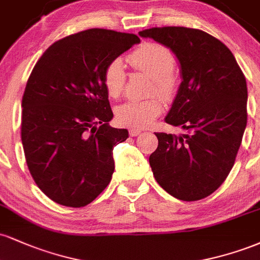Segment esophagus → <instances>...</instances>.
Wrapping results in <instances>:
<instances>
[{
  "label": "esophagus",
  "instance_id": "esophagus-1",
  "mask_svg": "<svg viewBox=\"0 0 260 260\" xmlns=\"http://www.w3.org/2000/svg\"><path fill=\"white\" fill-rule=\"evenodd\" d=\"M140 133H142V131L137 129V128H131V129H129V136L131 137H137V136H139Z\"/></svg>",
  "mask_w": 260,
  "mask_h": 260
}]
</instances>
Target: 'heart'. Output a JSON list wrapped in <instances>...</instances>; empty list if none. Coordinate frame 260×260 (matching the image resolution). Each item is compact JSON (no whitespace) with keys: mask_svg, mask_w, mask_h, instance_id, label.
Here are the masks:
<instances>
[{"mask_svg":"<svg viewBox=\"0 0 260 260\" xmlns=\"http://www.w3.org/2000/svg\"><path fill=\"white\" fill-rule=\"evenodd\" d=\"M129 61L137 70L153 78V90L169 99L176 89L174 55L159 44H144L129 55ZM104 86L110 98L117 99L126 83V72L122 59L115 58L104 71ZM162 104L159 98L147 100H129L116 109V118L121 124L132 128H145L160 115Z\"/></svg>","mask_w":260,"mask_h":260,"instance_id":"obj_1","label":"heart"}]
</instances>
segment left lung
I'll list each match as a JSON object with an SVG mask.
<instances>
[{"mask_svg": "<svg viewBox=\"0 0 260 260\" xmlns=\"http://www.w3.org/2000/svg\"><path fill=\"white\" fill-rule=\"evenodd\" d=\"M172 51L182 82L166 123L186 131L155 133L149 156L155 180L180 201H199L222 184L247 126V83L236 58L216 38L198 29L164 26L139 31Z\"/></svg>", "mask_w": 260, "mask_h": 260, "instance_id": "8db88e82", "label": "left lung"}]
</instances>
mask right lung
<instances>
[{
  "mask_svg": "<svg viewBox=\"0 0 260 260\" xmlns=\"http://www.w3.org/2000/svg\"><path fill=\"white\" fill-rule=\"evenodd\" d=\"M139 43L134 34L88 29L56 41L35 64L22 100V143L35 183L57 204L85 207L111 181L112 150L128 131L109 124L104 71Z\"/></svg>",
  "mask_w": 260,
  "mask_h": 260,
  "instance_id": "right-lung-1",
  "label": "right lung"
}]
</instances>
